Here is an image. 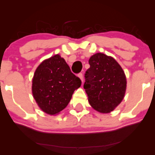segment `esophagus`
I'll list each match as a JSON object with an SVG mask.
<instances>
[{
  "instance_id": "1",
  "label": "esophagus",
  "mask_w": 155,
  "mask_h": 155,
  "mask_svg": "<svg viewBox=\"0 0 155 155\" xmlns=\"http://www.w3.org/2000/svg\"><path fill=\"white\" fill-rule=\"evenodd\" d=\"M78 76H79V79H81V81H83V74H82V73H80L79 75H78Z\"/></svg>"
}]
</instances>
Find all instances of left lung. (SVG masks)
Segmentation results:
<instances>
[{"label": "left lung", "mask_w": 155, "mask_h": 155, "mask_svg": "<svg viewBox=\"0 0 155 155\" xmlns=\"http://www.w3.org/2000/svg\"><path fill=\"white\" fill-rule=\"evenodd\" d=\"M89 64L84 84L89 103L95 111L110 113L125 95L127 79L123 69L114 58L104 53L90 57Z\"/></svg>", "instance_id": "obj_1"}]
</instances>
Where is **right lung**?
Wrapping results in <instances>:
<instances>
[{
  "label": "right lung",
  "instance_id": "1",
  "mask_svg": "<svg viewBox=\"0 0 155 155\" xmlns=\"http://www.w3.org/2000/svg\"><path fill=\"white\" fill-rule=\"evenodd\" d=\"M81 84L64 58L55 54L37 67L32 80V93L42 111L56 115L66 107Z\"/></svg>",
  "mask_w": 155,
  "mask_h": 155
}]
</instances>
